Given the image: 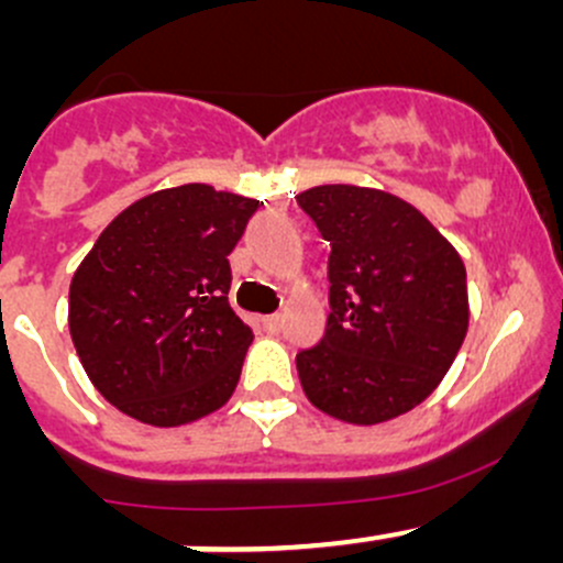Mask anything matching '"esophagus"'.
Wrapping results in <instances>:
<instances>
[{
  "label": "esophagus",
  "instance_id": "esophagus-1",
  "mask_svg": "<svg viewBox=\"0 0 563 563\" xmlns=\"http://www.w3.org/2000/svg\"><path fill=\"white\" fill-rule=\"evenodd\" d=\"M261 323H264V329H266V332H272V334H275V332H280V327H283V318L280 316H264V318H261Z\"/></svg>",
  "mask_w": 563,
  "mask_h": 563
}]
</instances>
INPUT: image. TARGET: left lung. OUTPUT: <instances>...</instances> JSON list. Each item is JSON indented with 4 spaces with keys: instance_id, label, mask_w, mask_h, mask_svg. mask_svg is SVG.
<instances>
[{
    "instance_id": "1",
    "label": "left lung",
    "mask_w": 563,
    "mask_h": 563,
    "mask_svg": "<svg viewBox=\"0 0 563 563\" xmlns=\"http://www.w3.org/2000/svg\"><path fill=\"white\" fill-rule=\"evenodd\" d=\"M297 201L332 245L327 332L297 354L305 395L351 424L411 411L439 387L463 345V258L391 192L321 185Z\"/></svg>"
}]
</instances>
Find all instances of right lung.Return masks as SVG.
Segmentation results:
<instances>
[{
	"label": "right lung",
	"instance_id": "1",
	"mask_svg": "<svg viewBox=\"0 0 563 563\" xmlns=\"http://www.w3.org/2000/svg\"><path fill=\"white\" fill-rule=\"evenodd\" d=\"M258 207L196 181L130 203L98 236L67 321L89 382L119 411L176 428L234 395L253 329L229 305V253Z\"/></svg>",
	"mask_w": 563,
	"mask_h": 563
}]
</instances>
